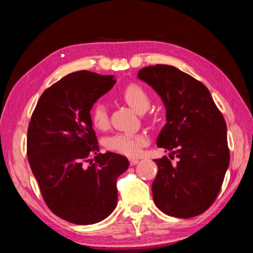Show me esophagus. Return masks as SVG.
Instances as JSON below:
<instances>
[{
    "label": "esophagus",
    "mask_w": 253,
    "mask_h": 253,
    "mask_svg": "<svg viewBox=\"0 0 253 253\" xmlns=\"http://www.w3.org/2000/svg\"><path fill=\"white\" fill-rule=\"evenodd\" d=\"M138 160H135V158H131V160L129 161V163H130V165L131 166H134V165H136V164H138Z\"/></svg>",
    "instance_id": "esophagus-1"
}]
</instances>
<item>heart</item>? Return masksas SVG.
<instances>
[{"mask_svg":"<svg viewBox=\"0 0 253 253\" xmlns=\"http://www.w3.org/2000/svg\"><path fill=\"white\" fill-rule=\"evenodd\" d=\"M121 96L137 113H144L151 104V98L147 90L138 83L126 84L122 89ZM90 121L98 129H106L108 126V110L102 102H96L92 105ZM147 144L148 137L142 132H117L106 139L105 146L108 151L128 157H134L138 155Z\"/></svg>","mask_w":253,"mask_h":253,"instance_id":"1","label":"heart"}]
</instances>
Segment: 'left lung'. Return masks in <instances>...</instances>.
I'll list each match as a JSON object with an SVG mask.
<instances>
[{
    "mask_svg": "<svg viewBox=\"0 0 253 253\" xmlns=\"http://www.w3.org/2000/svg\"><path fill=\"white\" fill-rule=\"evenodd\" d=\"M137 76L155 89L166 107L168 123L157 146L177 157L176 164L166 156L154 160L158 166L154 202L170 216L200 215L215 201L229 166L224 118L209 89L177 68L149 66Z\"/></svg>",
    "mask_w": 253,
    "mask_h": 253,
    "instance_id": "left-lung-1",
    "label": "left lung"
}]
</instances>
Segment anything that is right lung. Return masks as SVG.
I'll return each mask as SVG.
<instances>
[{
    "instance_id": "right-lung-1",
    "label": "right lung",
    "mask_w": 253,
    "mask_h": 253,
    "mask_svg": "<svg viewBox=\"0 0 253 253\" xmlns=\"http://www.w3.org/2000/svg\"><path fill=\"white\" fill-rule=\"evenodd\" d=\"M115 84L114 76L72 72L45 89L29 123L27 155L42 198L71 223L106 219L117 204V178L129 166L125 156L98 153L90 121L92 105Z\"/></svg>"
}]
</instances>
